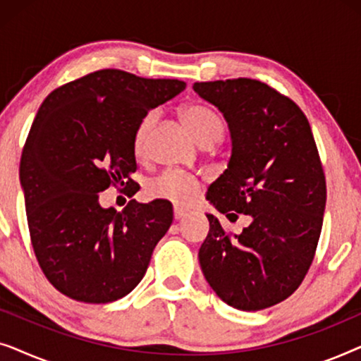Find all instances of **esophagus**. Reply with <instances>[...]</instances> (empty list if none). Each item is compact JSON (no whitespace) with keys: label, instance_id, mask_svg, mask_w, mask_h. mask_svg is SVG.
I'll use <instances>...</instances> for the list:
<instances>
[{"label":"esophagus","instance_id":"34e87169","mask_svg":"<svg viewBox=\"0 0 361 361\" xmlns=\"http://www.w3.org/2000/svg\"><path fill=\"white\" fill-rule=\"evenodd\" d=\"M187 214H189V212H187L185 209H180V207H174V219L176 220H182L184 216H187Z\"/></svg>","mask_w":361,"mask_h":361}]
</instances>
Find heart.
<instances>
[{"label": "heart", "mask_w": 361, "mask_h": 361, "mask_svg": "<svg viewBox=\"0 0 361 361\" xmlns=\"http://www.w3.org/2000/svg\"><path fill=\"white\" fill-rule=\"evenodd\" d=\"M182 118L189 125L202 146H214L224 137L225 125L216 113L202 103H190L182 110ZM157 121V111H149L142 116L136 128L133 147L136 156H142L146 151L147 137L152 126ZM199 189L195 177L180 171H164L147 184V192L156 199L171 200L174 204H189Z\"/></svg>", "instance_id": "1"}]
</instances>
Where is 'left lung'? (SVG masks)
<instances>
[{
	"instance_id": "obj_1",
	"label": "left lung",
	"mask_w": 361,
	"mask_h": 361,
	"mask_svg": "<svg viewBox=\"0 0 361 361\" xmlns=\"http://www.w3.org/2000/svg\"><path fill=\"white\" fill-rule=\"evenodd\" d=\"M194 92L219 108L231 136L228 167L207 200L230 220L251 219L228 235L207 214L202 273L231 307H271L302 283L322 230L327 189L310 125L290 98L253 78L195 82Z\"/></svg>"
}]
</instances>
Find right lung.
Returning <instances> with one entry per match:
<instances>
[{"mask_svg":"<svg viewBox=\"0 0 361 361\" xmlns=\"http://www.w3.org/2000/svg\"><path fill=\"white\" fill-rule=\"evenodd\" d=\"M184 88L176 78L103 68L56 88L39 106L19 177L39 266L67 298L113 302L146 274L172 224V205L131 200L116 212L103 209L98 192L133 185L137 125Z\"/></svg>","mask_w":361,"mask_h":361,"instance_id":"1","label":"right lung"}]
</instances>
